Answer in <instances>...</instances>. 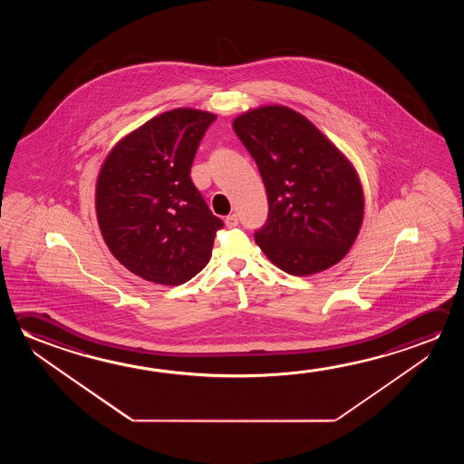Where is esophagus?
<instances>
[{
    "instance_id": "obj_1",
    "label": "esophagus",
    "mask_w": 464,
    "mask_h": 464,
    "mask_svg": "<svg viewBox=\"0 0 464 464\" xmlns=\"http://www.w3.org/2000/svg\"><path fill=\"white\" fill-rule=\"evenodd\" d=\"M225 225L228 227V228H235V227H237L239 225V218H237V215H228L227 218H225Z\"/></svg>"
}]
</instances>
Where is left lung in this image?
<instances>
[{
  "label": "left lung",
  "mask_w": 464,
  "mask_h": 464,
  "mask_svg": "<svg viewBox=\"0 0 464 464\" xmlns=\"http://www.w3.org/2000/svg\"><path fill=\"white\" fill-rule=\"evenodd\" d=\"M233 130L266 184L268 218L254 235L258 247L295 276L338 264L364 217V192L350 160L288 107L249 110Z\"/></svg>",
  "instance_id": "left-lung-1"
}]
</instances>
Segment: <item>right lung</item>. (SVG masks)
I'll return each instance as SVG.
<instances>
[{"label": "right lung", "mask_w": 464, "mask_h": 464, "mask_svg": "<svg viewBox=\"0 0 464 464\" xmlns=\"http://www.w3.org/2000/svg\"><path fill=\"white\" fill-rule=\"evenodd\" d=\"M208 111L176 108L122 137L100 169L95 208L108 249L130 272L183 285L212 257L223 221L190 179Z\"/></svg>", "instance_id": "add662e5"}]
</instances>
